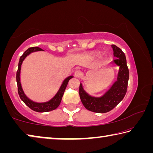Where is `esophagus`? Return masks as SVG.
Masks as SVG:
<instances>
[{"mask_svg":"<svg viewBox=\"0 0 153 153\" xmlns=\"http://www.w3.org/2000/svg\"><path fill=\"white\" fill-rule=\"evenodd\" d=\"M74 76L76 77H77V78H79V77H80L82 76V72L79 71V70H77L76 71V72H75L74 74Z\"/></svg>","mask_w":153,"mask_h":153,"instance_id":"obj_1","label":"esophagus"}]
</instances>
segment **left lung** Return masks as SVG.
<instances>
[{"label": "left lung", "instance_id": "1", "mask_svg": "<svg viewBox=\"0 0 153 153\" xmlns=\"http://www.w3.org/2000/svg\"><path fill=\"white\" fill-rule=\"evenodd\" d=\"M113 55L116 58L111 63L119 68L117 80L113 83L107 92L101 97H93L84 89L80 83L79 94L83 105L86 109L94 113H104L112 110L125 97L129 79V70L127 66L125 54L115 45H111Z\"/></svg>", "mask_w": 153, "mask_h": 153}]
</instances>
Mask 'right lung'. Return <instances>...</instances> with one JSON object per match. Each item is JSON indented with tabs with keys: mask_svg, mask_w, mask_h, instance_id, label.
I'll return each mask as SVG.
<instances>
[{
	"mask_svg": "<svg viewBox=\"0 0 153 153\" xmlns=\"http://www.w3.org/2000/svg\"><path fill=\"white\" fill-rule=\"evenodd\" d=\"M38 51H45L42 50V48L39 47H32L29 48L27 51H25V53L23 54V55L21 56L19 59V64H18V69L17 71L16 75V79L17 83V88H18V93H19V97L23 102H24L25 105H26L28 107L30 108L31 109L36 111V112L39 113H43V112H48V111H51L56 109L59 105H60L61 101L63 98V96L64 94L65 90L66 87L67 86V84L69 81V79L74 77L73 76H69L63 80L62 82V84L61 85L60 88L58 90V92L56 93V94L49 100L48 101L44 102H34L30 99L23 90L22 84H21L20 80V74H21V68H22V65L23 63V61L25 60V59L27 56L30 55L31 53H34V52Z\"/></svg>",
	"mask_w": 153,
	"mask_h": 153,
	"instance_id": "right-lung-1",
	"label": "right lung"
}]
</instances>
